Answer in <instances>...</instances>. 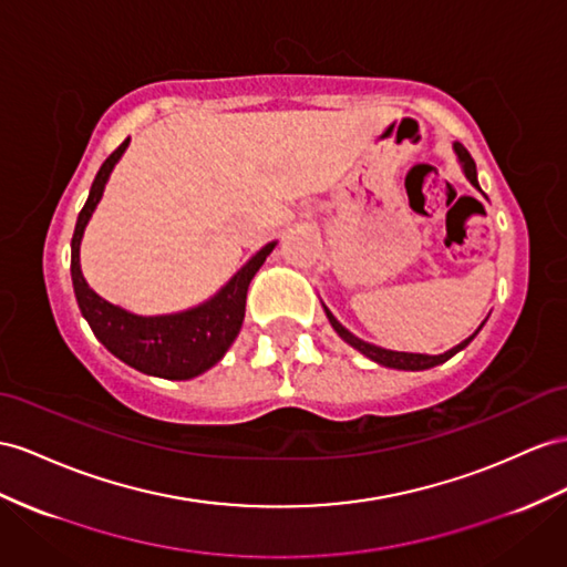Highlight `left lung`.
Wrapping results in <instances>:
<instances>
[{
    "instance_id": "8db88e82",
    "label": "left lung",
    "mask_w": 567,
    "mask_h": 567,
    "mask_svg": "<svg viewBox=\"0 0 567 567\" xmlns=\"http://www.w3.org/2000/svg\"><path fill=\"white\" fill-rule=\"evenodd\" d=\"M453 151H455V155H457V163H460V167H462V172H464V177L470 179V184L476 188V192H482V186H478V179H476V165H474V159H472V155L467 153V148H464L462 143H453ZM484 194V192H482ZM486 196V194H484ZM323 303V301H321ZM323 311H326V316H328V321H330V326H332V330L338 332V336L350 344V347H354L357 352H361L364 357H369L371 361H375V364H381V367H388V369H400V371H424V369H433V367H439V364H445V361L450 359V357H455L457 352H462L464 347H467L474 338H476V332L484 328V323L478 326L472 336L467 338V340H462L460 344H455L453 350H447V352H443V354H419V352H395V350H385V347H379V344H373V342H367V340H361V338H357L354 332H350L347 330L336 316L330 313V309L326 307L323 303Z\"/></svg>"
}]
</instances>
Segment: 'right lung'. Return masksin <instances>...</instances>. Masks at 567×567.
Returning <instances> with one entry per match:
<instances>
[{"instance_id":"add662e5","label":"right lung","mask_w":567,"mask_h":567,"mask_svg":"<svg viewBox=\"0 0 567 567\" xmlns=\"http://www.w3.org/2000/svg\"><path fill=\"white\" fill-rule=\"evenodd\" d=\"M126 148L128 138L97 169L89 200L79 213L71 237V282L83 318L89 321L93 336L107 347V352L141 373L167 381H188L213 369L237 340L244 323L246 292L278 241L258 249L210 299L186 311L141 316L103 299L93 292L81 272V241L103 198L110 174Z\"/></svg>"}]
</instances>
